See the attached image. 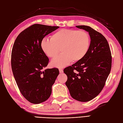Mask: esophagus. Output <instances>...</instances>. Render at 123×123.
I'll list each match as a JSON object with an SVG mask.
<instances>
[{
  "label": "esophagus",
  "mask_w": 123,
  "mask_h": 123,
  "mask_svg": "<svg viewBox=\"0 0 123 123\" xmlns=\"http://www.w3.org/2000/svg\"><path fill=\"white\" fill-rule=\"evenodd\" d=\"M59 72L61 73V74H62V73H63V72H64V71H63V69L60 68L59 69Z\"/></svg>",
  "instance_id": "1"
}]
</instances>
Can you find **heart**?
Instances as JSON below:
<instances>
[{"label":"heart","instance_id":"b5f03b06","mask_svg":"<svg viewBox=\"0 0 123 123\" xmlns=\"http://www.w3.org/2000/svg\"><path fill=\"white\" fill-rule=\"evenodd\" d=\"M91 39L84 31L63 29L53 34L51 39H43L40 46L44 53L54 58L60 52L62 54L51 61L52 66L64 67L71 62H76L83 58L89 49Z\"/></svg>","mask_w":123,"mask_h":123}]
</instances>
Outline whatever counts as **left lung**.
Segmentation results:
<instances>
[{
	"label": "left lung",
	"instance_id": "left-lung-1",
	"mask_svg": "<svg viewBox=\"0 0 123 123\" xmlns=\"http://www.w3.org/2000/svg\"><path fill=\"white\" fill-rule=\"evenodd\" d=\"M76 27L88 32L91 38L89 49L80 61L64 70L68 79L66 85L71 97L78 101L87 102L100 93L110 74L112 56L107 39L91 27Z\"/></svg>",
	"mask_w": 123,
	"mask_h": 123
}]
</instances>
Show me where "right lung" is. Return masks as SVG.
I'll return each mask as SVG.
<instances>
[{
    "label": "right lung",
    "instance_id": "1",
    "mask_svg": "<svg viewBox=\"0 0 123 123\" xmlns=\"http://www.w3.org/2000/svg\"><path fill=\"white\" fill-rule=\"evenodd\" d=\"M58 26L35 24L22 31L15 39L11 53L13 75L21 94L30 102L39 104L52 93L59 74L57 68L43 69L49 59L40 46L45 36Z\"/></svg>",
    "mask_w": 123,
    "mask_h": 123
}]
</instances>
